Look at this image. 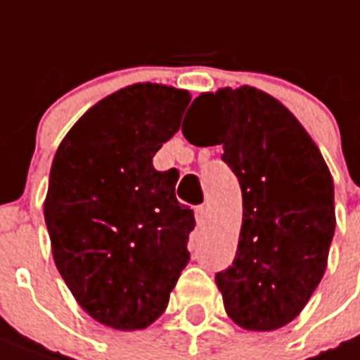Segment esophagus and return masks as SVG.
Returning a JSON list of instances; mask_svg holds the SVG:
<instances>
[{
  "mask_svg": "<svg viewBox=\"0 0 360 360\" xmlns=\"http://www.w3.org/2000/svg\"><path fill=\"white\" fill-rule=\"evenodd\" d=\"M194 215H196V223L204 224L205 221H207L210 213H207V207H205V205H198V207L194 210Z\"/></svg>",
  "mask_w": 360,
  "mask_h": 360,
  "instance_id": "1",
  "label": "esophagus"
}]
</instances>
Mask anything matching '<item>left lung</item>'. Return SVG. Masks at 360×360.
I'll return each mask as SVG.
<instances>
[{
	"instance_id": "left-lung-1",
	"label": "left lung",
	"mask_w": 360,
	"mask_h": 360,
	"mask_svg": "<svg viewBox=\"0 0 360 360\" xmlns=\"http://www.w3.org/2000/svg\"><path fill=\"white\" fill-rule=\"evenodd\" d=\"M191 109L219 137L204 141L185 122L183 136L200 147L223 145L241 186L238 251L215 276L224 309L245 330H278L300 315L326 270L336 229L333 175L306 128L262 90L204 92Z\"/></svg>"
}]
</instances>
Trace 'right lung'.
<instances>
[{
    "mask_svg": "<svg viewBox=\"0 0 360 360\" xmlns=\"http://www.w3.org/2000/svg\"><path fill=\"white\" fill-rule=\"evenodd\" d=\"M188 101L166 84L124 86L77 120L52 160L43 205L52 259L79 306L115 330L153 325L191 259L196 223L175 198L179 172L153 168Z\"/></svg>",
    "mask_w": 360,
    "mask_h": 360,
    "instance_id": "1",
    "label": "right lung"
}]
</instances>
